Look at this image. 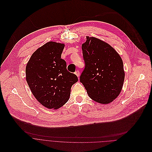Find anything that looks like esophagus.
<instances>
[{
  "mask_svg": "<svg viewBox=\"0 0 152 152\" xmlns=\"http://www.w3.org/2000/svg\"><path fill=\"white\" fill-rule=\"evenodd\" d=\"M75 74L78 77L80 76V72H79V71H78V70L76 71L75 72Z\"/></svg>",
  "mask_w": 152,
  "mask_h": 152,
  "instance_id": "1",
  "label": "esophagus"
}]
</instances>
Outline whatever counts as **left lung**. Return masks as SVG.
<instances>
[{
    "label": "left lung",
    "instance_id": "left-lung-1",
    "mask_svg": "<svg viewBox=\"0 0 152 152\" xmlns=\"http://www.w3.org/2000/svg\"><path fill=\"white\" fill-rule=\"evenodd\" d=\"M82 51L85 67L80 82L94 101L102 104L111 102L119 95L124 85L122 58L110 45L94 37H86Z\"/></svg>",
    "mask_w": 152,
    "mask_h": 152
}]
</instances>
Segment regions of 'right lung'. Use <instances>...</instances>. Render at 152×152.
<instances>
[{"label": "right lung", "mask_w": 152, "mask_h": 152, "mask_svg": "<svg viewBox=\"0 0 152 152\" xmlns=\"http://www.w3.org/2000/svg\"><path fill=\"white\" fill-rule=\"evenodd\" d=\"M65 44L48 42L37 49L26 67V78L35 98L49 109H58L69 100L72 86L78 81L61 58Z\"/></svg>", "instance_id": "add662e5"}]
</instances>
